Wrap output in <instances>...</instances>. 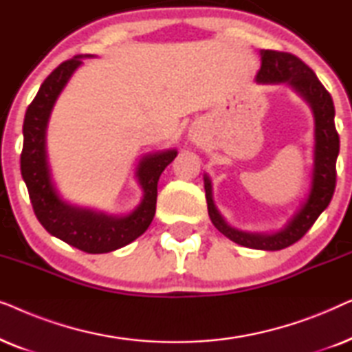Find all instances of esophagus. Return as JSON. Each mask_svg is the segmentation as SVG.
I'll return each mask as SVG.
<instances>
[{
  "mask_svg": "<svg viewBox=\"0 0 352 352\" xmlns=\"http://www.w3.org/2000/svg\"><path fill=\"white\" fill-rule=\"evenodd\" d=\"M189 136H190V139H192V141H194V142H199V141H200V136H199V134H197L195 131H189Z\"/></svg>",
  "mask_w": 352,
  "mask_h": 352,
  "instance_id": "esophagus-1",
  "label": "esophagus"
}]
</instances>
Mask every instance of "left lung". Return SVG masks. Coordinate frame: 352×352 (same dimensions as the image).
Segmentation results:
<instances>
[{"instance_id": "obj_1", "label": "left lung", "mask_w": 352, "mask_h": 352, "mask_svg": "<svg viewBox=\"0 0 352 352\" xmlns=\"http://www.w3.org/2000/svg\"><path fill=\"white\" fill-rule=\"evenodd\" d=\"M259 56H261V67L254 76L256 83L287 85L309 105L312 112L314 147H312L309 189L280 229L272 232H250L230 226L219 213L218 206L214 205L213 184L208 173L204 175V186L210 219L221 234L242 247L276 252L298 242L311 229L322 211L329 206L335 192V166L340 153V138L335 129L333 100L314 72L301 59L288 52L261 50Z\"/></svg>"}]
</instances>
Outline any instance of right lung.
Segmentation results:
<instances>
[{"instance_id": "obj_1", "label": "right lung", "mask_w": 352, "mask_h": 352, "mask_svg": "<svg viewBox=\"0 0 352 352\" xmlns=\"http://www.w3.org/2000/svg\"><path fill=\"white\" fill-rule=\"evenodd\" d=\"M94 54H80L62 62L43 81L33 102L28 105L23 118V148L21 155V173L30 201L43 228L62 242L86 253H109L131 243L151 226L157 205V186L162 173L175 160L176 148L146 153L134 168L141 201L124 214L81 206L65 200L52 179L47 155V128L52 109L85 59Z\"/></svg>"}]
</instances>
